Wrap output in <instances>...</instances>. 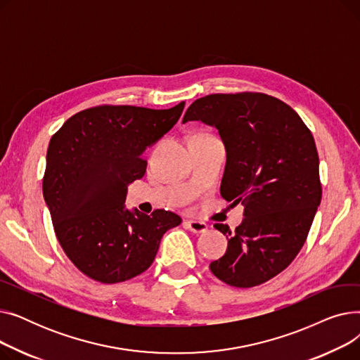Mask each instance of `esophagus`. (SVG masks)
I'll return each mask as SVG.
<instances>
[{
  "mask_svg": "<svg viewBox=\"0 0 360 360\" xmlns=\"http://www.w3.org/2000/svg\"><path fill=\"white\" fill-rule=\"evenodd\" d=\"M185 226L193 233H205L207 231H209V224L204 221H198V220H186Z\"/></svg>",
  "mask_w": 360,
  "mask_h": 360,
  "instance_id": "1",
  "label": "esophagus"
}]
</instances>
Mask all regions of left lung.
Returning a JSON list of instances; mask_svg holds the SVG:
<instances>
[{
	"label": "left lung",
	"mask_w": 360,
	"mask_h": 360,
	"mask_svg": "<svg viewBox=\"0 0 360 360\" xmlns=\"http://www.w3.org/2000/svg\"><path fill=\"white\" fill-rule=\"evenodd\" d=\"M188 121L219 129L220 194L245 207L235 232L214 224L229 242L210 270L229 286H258L289 267L309 233L323 195L314 137L289 105L264 93L209 94L186 109Z\"/></svg>",
	"instance_id": "8db88e82"
}]
</instances>
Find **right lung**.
<instances>
[{
    "label": "right lung",
    "mask_w": 360,
    "mask_h": 360,
    "mask_svg": "<svg viewBox=\"0 0 360 360\" xmlns=\"http://www.w3.org/2000/svg\"><path fill=\"white\" fill-rule=\"evenodd\" d=\"M185 102L170 109L102 105L68 118L46 153L44 197L53 231L71 262L112 285L146 271L162 236L182 219L125 209L128 184L146 174L143 151L172 128Z\"/></svg>",
    "instance_id": "right-lung-1"
}]
</instances>
